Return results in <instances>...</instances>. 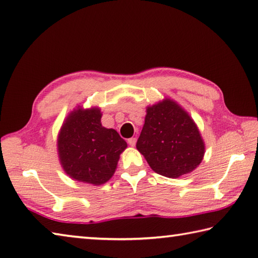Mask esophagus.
Masks as SVG:
<instances>
[{
  "mask_svg": "<svg viewBox=\"0 0 258 258\" xmlns=\"http://www.w3.org/2000/svg\"><path fill=\"white\" fill-rule=\"evenodd\" d=\"M127 143L131 145V147H135L137 144V138H131L127 140Z\"/></svg>",
  "mask_w": 258,
  "mask_h": 258,
  "instance_id": "esophagus-1",
  "label": "esophagus"
}]
</instances>
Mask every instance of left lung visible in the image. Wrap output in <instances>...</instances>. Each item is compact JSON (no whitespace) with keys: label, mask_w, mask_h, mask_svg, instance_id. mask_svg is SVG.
<instances>
[{"label":"left lung","mask_w":258,"mask_h":258,"mask_svg":"<svg viewBox=\"0 0 258 258\" xmlns=\"http://www.w3.org/2000/svg\"><path fill=\"white\" fill-rule=\"evenodd\" d=\"M137 149L153 171L169 178L193 171L205 152L194 120L170 99L148 107Z\"/></svg>","instance_id":"8db88e82"}]
</instances>
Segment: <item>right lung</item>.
Wrapping results in <instances>:
<instances>
[{"label":"right lung","instance_id":"right-lung-1","mask_svg":"<svg viewBox=\"0 0 258 258\" xmlns=\"http://www.w3.org/2000/svg\"><path fill=\"white\" fill-rule=\"evenodd\" d=\"M100 109H74L57 139L60 165L74 180L101 185L113 177L119 154L127 147L113 128L101 125Z\"/></svg>","mask_w":258,"mask_h":258}]
</instances>
